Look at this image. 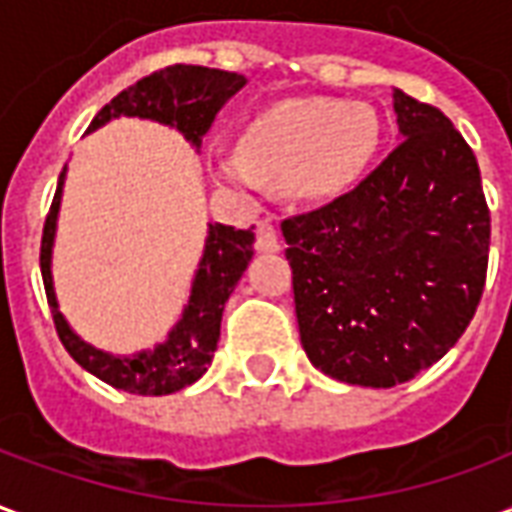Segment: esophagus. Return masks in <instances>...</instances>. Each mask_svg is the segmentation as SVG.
<instances>
[{"label": "esophagus", "mask_w": 512, "mask_h": 512, "mask_svg": "<svg viewBox=\"0 0 512 512\" xmlns=\"http://www.w3.org/2000/svg\"><path fill=\"white\" fill-rule=\"evenodd\" d=\"M255 249L257 252H279V235H277V230H274V224L257 222Z\"/></svg>", "instance_id": "obj_1"}]
</instances>
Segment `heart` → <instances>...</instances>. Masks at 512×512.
<instances>
[{"instance_id":"1","label":"heart","mask_w":512,"mask_h":512,"mask_svg":"<svg viewBox=\"0 0 512 512\" xmlns=\"http://www.w3.org/2000/svg\"><path fill=\"white\" fill-rule=\"evenodd\" d=\"M381 126L365 104L288 101L260 112L241 150L211 161L213 180L238 194L279 189L304 200L340 197L376 156Z\"/></svg>"}]
</instances>
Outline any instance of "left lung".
I'll use <instances>...</instances> for the list:
<instances>
[{
    "instance_id": "obj_1",
    "label": "left lung",
    "mask_w": 512,
    "mask_h": 512,
    "mask_svg": "<svg viewBox=\"0 0 512 512\" xmlns=\"http://www.w3.org/2000/svg\"><path fill=\"white\" fill-rule=\"evenodd\" d=\"M400 145L354 191L282 222L301 345L343 384L389 389L466 332L491 216L472 147L436 106L392 90Z\"/></svg>"
}]
</instances>
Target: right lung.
Returning a JSON list of instances; mask_svg holds the SVG:
<instances>
[{
    "instance_id": "obj_1",
    "label": "right lung",
    "mask_w": 512,
    "mask_h": 512,
    "mask_svg": "<svg viewBox=\"0 0 512 512\" xmlns=\"http://www.w3.org/2000/svg\"><path fill=\"white\" fill-rule=\"evenodd\" d=\"M246 84V76L202 65H169L131 84L128 90L115 95L109 104L95 115L87 131L106 126L117 117H139V120H156L186 136L194 150H200L202 136L219 115L230 98ZM68 169V167H65ZM65 169H62L57 194L51 202V211L43 227V244H40V274L46 285L54 326L60 334L65 351L79 365L101 378L115 389L131 395H172L191 386L202 373L211 367L213 351L219 343L224 304L238 285V279L255 255V233L252 230H235L230 224H208L205 249H202L200 266L194 271L191 293L186 307L180 312L178 323L169 329L167 340L156 348H147L131 356H115L109 351L95 348L79 334L73 332L71 323L65 321L54 293L51 277V252L57 238V216H60L62 186H65Z\"/></svg>"
}]
</instances>
